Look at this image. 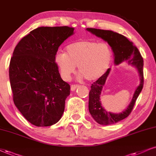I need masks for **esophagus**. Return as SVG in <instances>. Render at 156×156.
<instances>
[{
    "label": "esophagus",
    "mask_w": 156,
    "mask_h": 156,
    "mask_svg": "<svg viewBox=\"0 0 156 156\" xmlns=\"http://www.w3.org/2000/svg\"><path fill=\"white\" fill-rule=\"evenodd\" d=\"M78 87V84H72V85H71V90H72V91H74Z\"/></svg>",
    "instance_id": "esophagus-1"
}]
</instances>
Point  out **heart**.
Returning <instances> with one entry per match:
<instances>
[{
    "label": "heart",
    "instance_id": "b5f03b06",
    "mask_svg": "<svg viewBox=\"0 0 156 156\" xmlns=\"http://www.w3.org/2000/svg\"><path fill=\"white\" fill-rule=\"evenodd\" d=\"M66 53H57L54 61L63 80H69L78 66L79 72L89 81H95L106 72L112 61L111 48L106 43L93 40L69 44Z\"/></svg>",
    "mask_w": 156,
    "mask_h": 156
}]
</instances>
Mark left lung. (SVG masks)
<instances>
[{
    "mask_svg": "<svg viewBox=\"0 0 156 156\" xmlns=\"http://www.w3.org/2000/svg\"><path fill=\"white\" fill-rule=\"evenodd\" d=\"M86 30L95 36L107 42L113 50L114 55V63L119 65L122 62H126L130 66L135 67L140 75V84L134 91L130 103L122 112L114 113L107 111L102 106L101 95L107 77L110 74L111 69H108L101 78L92 84L89 93V111L95 122L101 125L116 124L130 114L133 108L136 100L141 93L143 87V58L138 51L137 48L133 45L127 38L122 34L111 30H99L95 28H87Z\"/></svg>",
    "mask_w": 156,
    "mask_h": 156,
    "instance_id": "8db88e82",
    "label": "left lung"
}]
</instances>
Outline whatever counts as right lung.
<instances>
[{"instance_id": "right-lung-1", "label": "right lung", "mask_w": 156, "mask_h": 156, "mask_svg": "<svg viewBox=\"0 0 156 156\" xmlns=\"http://www.w3.org/2000/svg\"><path fill=\"white\" fill-rule=\"evenodd\" d=\"M69 27H40L22 38L13 53L9 80L13 100L29 122L49 126L60 120L70 85L61 79L54 58L74 34Z\"/></svg>"}]
</instances>
